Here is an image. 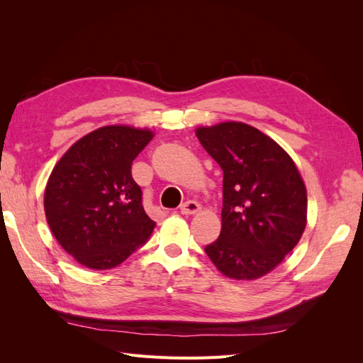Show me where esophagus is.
Segmentation results:
<instances>
[{"instance_id": "obj_1", "label": "esophagus", "mask_w": 363, "mask_h": 363, "mask_svg": "<svg viewBox=\"0 0 363 363\" xmlns=\"http://www.w3.org/2000/svg\"><path fill=\"white\" fill-rule=\"evenodd\" d=\"M200 211H201V206L194 200L184 201L183 204H180V212L183 215H195V213H199Z\"/></svg>"}]
</instances>
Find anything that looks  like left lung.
Instances as JSON below:
<instances>
[{
	"mask_svg": "<svg viewBox=\"0 0 363 363\" xmlns=\"http://www.w3.org/2000/svg\"><path fill=\"white\" fill-rule=\"evenodd\" d=\"M224 171L223 227L206 255L225 277L256 280L283 262L307 224V192L292 157L260 130L227 121L195 130Z\"/></svg>",
	"mask_w": 363,
	"mask_h": 363,
	"instance_id": "8db88e82",
	"label": "left lung"
}]
</instances>
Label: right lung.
Returning a JSON list of instances; mask_svg holds the SVG:
<instances>
[{"mask_svg":"<svg viewBox=\"0 0 363 363\" xmlns=\"http://www.w3.org/2000/svg\"><path fill=\"white\" fill-rule=\"evenodd\" d=\"M152 138L150 128L104 125L77 140L52 168L43 194L47 223L80 265L115 268L155 230L131 177V163Z\"/></svg>","mask_w":363,"mask_h":363,"instance_id":"add662e5","label":"right lung"}]
</instances>
